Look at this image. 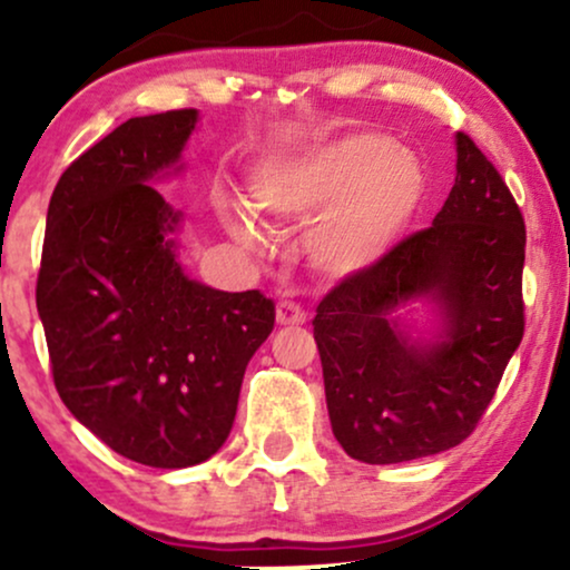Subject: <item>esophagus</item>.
<instances>
[{
  "label": "esophagus",
  "mask_w": 570,
  "mask_h": 570,
  "mask_svg": "<svg viewBox=\"0 0 570 570\" xmlns=\"http://www.w3.org/2000/svg\"><path fill=\"white\" fill-rule=\"evenodd\" d=\"M276 322H278V326H299L307 322V316L297 303H278Z\"/></svg>",
  "instance_id": "esophagus-1"
}]
</instances>
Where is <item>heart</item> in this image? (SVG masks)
Listing matches in <instances>:
<instances>
[{"label":"heart","mask_w":570,"mask_h":570,"mask_svg":"<svg viewBox=\"0 0 570 570\" xmlns=\"http://www.w3.org/2000/svg\"><path fill=\"white\" fill-rule=\"evenodd\" d=\"M429 200L423 163L391 136L351 130L286 158L267 160L248 181V206L273 225H313L311 265L330 278L375 271L407 238ZM227 233L263 252L265 233L246 212L222 208Z\"/></svg>","instance_id":"b5f03b06"}]
</instances>
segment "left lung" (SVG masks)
Masks as SVG:
<instances>
[{
  "mask_svg": "<svg viewBox=\"0 0 570 570\" xmlns=\"http://www.w3.org/2000/svg\"><path fill=\"white\" fill-rule=\"evenodd\" d=\"M525 222L499 171L455 134L442 212L375 271L318 303L335 440L362 463H404L472 434L522 340Z\"/></svg>",
  "mask_w": 570,
  "mask_h": 570,
  "instance_id": "left-lung-1",
  "label": "left lung"
}]
</instances>
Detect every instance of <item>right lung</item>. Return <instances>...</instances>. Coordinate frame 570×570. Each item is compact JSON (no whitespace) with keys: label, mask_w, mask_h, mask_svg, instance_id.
Listing matches in <instances>:
<instances>
[{"label":"right lung","mask_w":570,"mask_h":570,"mask_svg":"<svg viewBox=\"0 0 570 570\" xmlns=\"http://www.w3.org/2000/svg\"><path fill=\"white\" fill-rule=\"evenodd\" d=\"M198 109L130 117L63 171L45 225L37 311L58 396L128 461L187 469L230 434L248 358L276 324L257 289L189 278L181 212L155 189L185 171Z\"/></svg>","instance_id":"right-lung-1"}]
</instances>
